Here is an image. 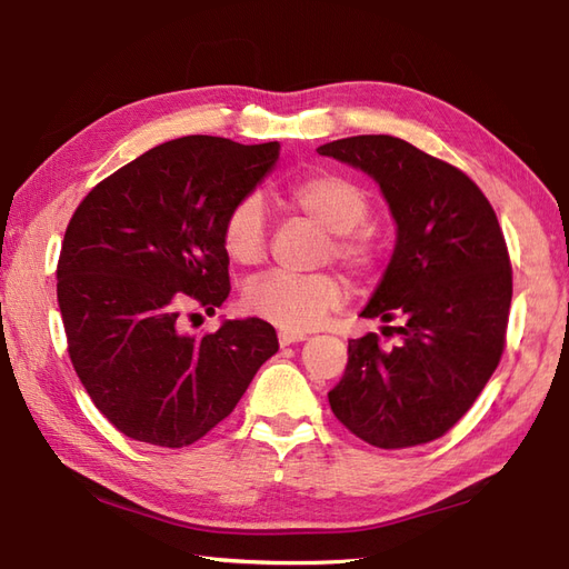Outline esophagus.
Masks as SVG:
<instances>
[{
  "label": "esophagus",
  "mask_w": 569,
  "mask_h": 569,
  "mask_svg": "<svg viewBox=\"0 0 569 569\" xmlns=\"http://www.w3.org/2000/svg\"><path fill=\"white\" fill-rule=\"evenodd\" d=\"M308 340L306 332H291V330H278V345L288 347V345H296V342H303Z\"/></svg>",
  "instance_id": "34e87169"
}]
</instances>
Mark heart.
<instances>
[{
    "label": "heart",
    "instance_id": "b5f03b06",
    "mask_svg": "<svg viewBox=\"0 0 569 569\" xmlns=\"http://www.w3.org/2000/svg\"><path fill=\"white\" fill-rule=\"evenodd\" d=\"M298 212L308 214L330 232L320 259L340 261L359 281H373L381 273L383 251L365 220L371 202L367 190L340 173H312L288 188ZM222 249L239 266H259L269 251V222L263 202L244 196L229 208L222 222ZM345 286L335 271L291 273L269 271L251 281L244 293V310L283 330H310L342 303Z\"/></svg>",
    "mask_w": 569,
    "mask_h": 569
}]
</instances>
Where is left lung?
Wrapping results in <instances>:
<instances>
[{"mask_svg":"<svg viewBox=\"0 0 569 569\" xmlns=\"http://www.w3.org/2000/svg\"><path fill=\"white\" fill-rule=\"evenodd\" d=\"M322 156L357 166L381 186L398 239L361 318L398 322L349 340L335 418L381 450L442 438L497 371L513 293L509 247L485 192L457 166L398 137L325 143Z\"/></svg>","mask_w":569,"mask_h":569,"instance_id":"8db88e82","label":"left lung"}]
</instances>
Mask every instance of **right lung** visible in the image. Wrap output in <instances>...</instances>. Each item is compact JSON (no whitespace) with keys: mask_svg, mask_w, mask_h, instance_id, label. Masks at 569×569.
Segmentation results:
<instances>
[{"mask_svg":"<svg viewBox=\"0 0 569 569\" xmlns=\"http://www.w3.org/2000/svg\"><path fill=\"white\" fill-rule=\"evenodd\" d=\"M276 159V141L173 139L100 180L72 212L56 271L68 355L127 438L198 442L278 352L259 318L180 332L183 316H196L188 308L212 316L232 291L222 222Z\"/></svg>","mask_w":569,"mask_h":569,"instance_id":"add662e5","label":"right lung"}]
</instances>
